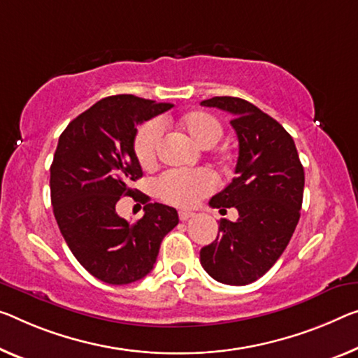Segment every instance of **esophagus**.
Masks as SVG:
<instances>
[{"mask_svg": "<svg viewBox=\"0 0 358 358\" xmlns=\"http://www.w3.org/2000/svg\"><path fill=\"white\" fill-rule=\"evenodd\" d=\"M195 216V213H192V211H179V219L180 221H187V219H190V217H194Z\"/></svg>", "mask_w": 358, "mask_h": 358, "instance_id": "34e87169", "label": "esophagus"}]
</instances>
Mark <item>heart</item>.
<instances>
[{
    "instance_id": "heart-1",
    "label": "heart",
    "mask_w": 358,
    "mask_h": 358,
    "mask_svg": "<svg viewBox=\"0 0 358 358\" xmlns=\"http://www.w3.org/2000/svg\"><path fill=\"white\" fill-rule=\"evenodd\" d=\"M179 126L201 148H211L221 141L224 126L214 115L194 110L179 118ZM163 134L158 120H150L137 129L133 148L142 168H150L157 160V150ZM157 194L163 201L176 206H192L214 190V178L203 169L196 171H168L157 180Z\"/></svg>"
}]
</instances>
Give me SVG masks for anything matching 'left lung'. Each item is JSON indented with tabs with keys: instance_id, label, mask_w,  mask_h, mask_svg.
<instances>
[{
	"instance_id": "obj_1",
	"label": "left lung",
	"mask_w": 358,
	"mask_h": 358,
	"mask_svg": "<svg viewBox=\"0 0 358 358\" xmlns=\"http://www.w3.org/2000/svg\"><path fill=\"white\" fill-rule=\"evenodd\" d=\"M201 106L234 115L238 137L235 178L210 206L235 208V222L221 219L216 240L203 246L200 262L214 280L243 287L261 278L287 248L298 225L304 168L294 141L277 120L238 97H213Z\"/></svg>"
}]
</instances>
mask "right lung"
<instances>
[{
	"mask_svg": "<svg viewBox=\"0 0 358 358\" xmlns=\"http://www.w3.org/2000/svg\"><path fill=\"white\" fill-rule=\"evenodd\" d=\"M171 107L131 94L110 96L71 120L59 137L49 180L54 217L78 262L106 283L144 278L164 235L179 224L174 208L148 203L147 195L131 189L142 178L133 148L136 126ZM123 194L145 205V216L134 224L114 210Z\"/></svg>",
	"mask_w": 358,
	"mask_h": 358,
	"instance_id": "add662e5",
	"label": "right lung"
}]
</instances>
